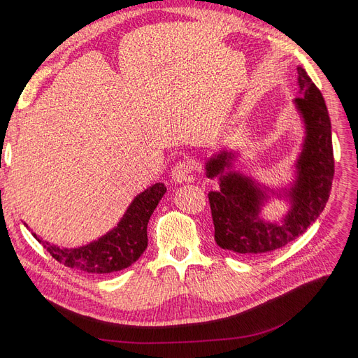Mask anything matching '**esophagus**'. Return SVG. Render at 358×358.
Segmentation results:
<instances>
[{"label":"esophagus","instance_id":"esophagus-1","mask_svg":"<svg viewBox=\"0 0 358 358\" xmlns=\"http://www.w3.org/2000/svg\"><path fill=\"white\" fill-rule=\"evenodd\" d=\"M194 166L192 161H180L173 166L171 177L176 182H184V181H194Z\"/></svg>","mask_w":358,"mask_h":358}]
</instances>
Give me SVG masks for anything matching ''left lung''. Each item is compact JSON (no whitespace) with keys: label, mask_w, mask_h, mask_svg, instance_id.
Returning a JSON list of instances; mask_svg holds the SVG:
<instances>
[{"label":"left lung","mask_w":358,"mask_h":358,"mask_svg":"<svg viewBox=\"0 0 358 358\" xmlns=\"http://www.w3.org/2000/svg\"><path fill=\"white\" fill-rule=\"evenodd\" d=\"M302 96L294 100L306 126L303 150L296 164L297 178L289 192L292 209L277 223L258 217L264 192L247 177L223 174L232 154L222 152L212 158L206 171L219 178V192L209 193L215 224V241L223 250L245 257H259L283 248L302 235L325 209L334 180V149L331 120L321 91L302 66H297Z\"/></svg>","instance_id":"8db88e82"}]
</instances>
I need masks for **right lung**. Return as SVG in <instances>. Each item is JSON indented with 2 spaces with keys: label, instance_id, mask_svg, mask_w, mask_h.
<instances>
[{
  "label": "right lung",
  "instance_id": "add662e5",
  "mask_svg": "<svg viewBox=\"0 0 358 358\" xmlns=\"http://www.w3.org/2000/svg\"><path fill=\"white\" fill-rule=\"evenodd\" d=\"M165 192L166 187L162 182L150 185L131 201L115 229L80 248H59L42 241L34 232L31 234L42 243L43 248L65 267L90 274L120 271L134 264L146 250L148 222Z\"/></svg>",
  "mask_w": 358,
  "mask_h": 358
}]
</instances>
